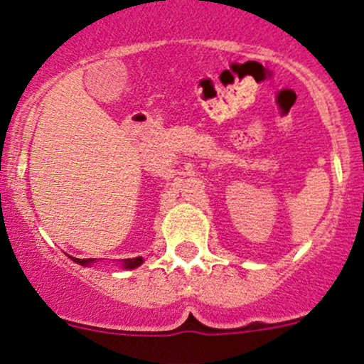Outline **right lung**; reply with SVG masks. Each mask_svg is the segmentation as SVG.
<instances>
[{"mask_svg": "<svg viewBox=\"0 0 364 364\" xmlns=\"http://www.w3.org/2000/svg\"><path fill=\"white\" fill-rule=\"evenodd\" d=\"M73 262L80 263V265H90V263L95 262V258H75V257H70ZM123 263L124 269H136V267H140L141 263H144V258L141 257H136V258H124V260H121Z\"/></svg>", "mask_w": 364, "mask_h": 364, "instance_id": "add662e5", "label": "right lung"}]
</instances>
